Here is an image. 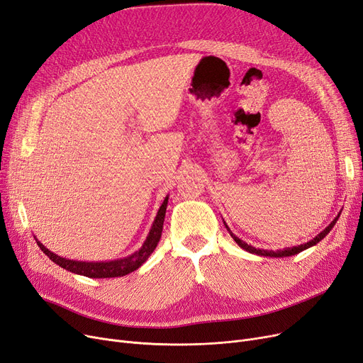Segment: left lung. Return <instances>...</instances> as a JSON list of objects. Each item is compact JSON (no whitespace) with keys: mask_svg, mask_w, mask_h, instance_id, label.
<instances>
[{"mask_svg":"<svg viewBox=\"0 0 363 363\" xmlns=\"http://www.w3.org/2000/svg\"><path fill=\"white\" fill-rule=\"evenodd\" d=\"M338 218H340V213H338V216H335L334 218V220L333 223H330L323 231H320L316 238H313L310 242H307V243H303V245H298V246H292V247H285V249H279V250H264V249H257V247H254V246H250V245H247L246 242H243L242 239H239L238 235L235 234H233L231 233V230L228 228V225L225 224V227H227V230H228V233H230V235L231 238L234 239V242L238 243L240 247H243L245 250H247V252H250V254H255V255H261V257H272V258H283V257H292V255H296V254H299V252H303V250H306V249H308V247H311V246H314V245H318L325 235H328V233L334 228V225H335V223L338 220Z\"/></svg>","mask_w":363,"mask_h":363,"instance_id":"obj_1","label":"left lung"}]
</instances>
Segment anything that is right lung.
Returning <instances> with one entry per match:
<instances>
[{"label":"right lung","mask_w":363,"mask_h":363,"mask_svg":"<svg viewBox=\"0 0 363 363\" xmlns=\"http://www.w3.org/2000/svg\"><path fill=\"white\" fill-rule=\"evenodd\" d=\"M167 200L169 196L164 197L162 206L157 212L154 223L150 228V233L147 235V239L144 245L140 246L139 250L133 252L132 255L124 257L120 259H113V261H101V262H86V261H75V259H67L56 255L55 252L50 249H47L37 238L34 235V239L37 240V245L40 249L44 252V254L49 257L55 264H57L62 269H65L71 273L91 277V279H106V277H121L129 274L135 270H138L140 265H143L148 257L152 254L154 249L157 247L162 238V231H163V223H164V215H166V208H167Z\"/></svg>","instance_id":"add662e5"}]
</instances>
